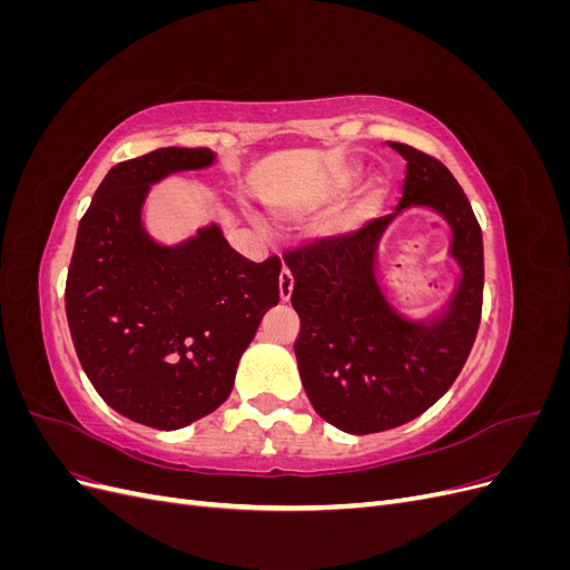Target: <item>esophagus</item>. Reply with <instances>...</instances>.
Returning <instances> with one entry per match:
<instances>
[{"label":"esophagus","instance_id":"34e87169","mask_svg":"<svg viewBox=\"0 0 570 570\" xmlns=\"http://www.w3.org/2000/svg\"><path fill=\"white\" fill-rule=\"evenodd\" d=\"M278 287H281V299L287 302L292 297V289H295V278H292V273H289L287 266H283V271H281Z\"/></svg>","mask_w":570,"mask_h":570}]
</instances>
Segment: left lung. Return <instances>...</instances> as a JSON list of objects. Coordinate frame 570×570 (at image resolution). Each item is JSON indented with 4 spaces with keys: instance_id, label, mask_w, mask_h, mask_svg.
I'll list each match as a JSON object with an SVG mask.
<instances>
[{
    "instance_id": "8db88e82",
    "label": "left lung",
    "mask_w": 570,
    "mask_h": 570,
    "mask_svg": "<svg viewBox=\"0 0 570 570\" xmlns=\"http://www.w3.org/2000/svg\"><path fill=\"white\" fill-rule=\"evenodd\" d=\"M387 147L406 161L396 214L411 204L440 212L463 275L446 314L419 325L392 312L373 273L375 245L394 214L285 256L302 385L318 416L352 435L381 433L433 406L459 377L482 314L485 262L469 197L435 157L402 142Z\"/></svg>"
}]
</instances>
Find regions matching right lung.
<instances>
[{"mask_svg": "<svg viewBox=\"0 0 570 570\" xmlns=\"http://www.w3.org/2000/svg\"><path fill=\"white\" fill-rule=\"evenodd\" d=\"M212 161L206 147H164L116 164L80 218L66 275L82 371L111 409L159 430L228 400L239 356L281 302L278 256L254 264L216 226L161 247L140 226L151 183Z\"/></svg>", "mask_w": 570, "mask_h": 570, "instance_id": "add662e5", "label": "right lung"}]
</instances>
